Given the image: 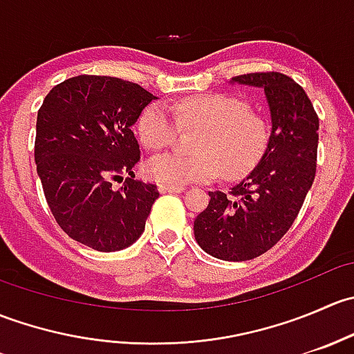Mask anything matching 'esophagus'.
<instances>
[{"label": "esophagus", "mask_w": 354, "mask_h": 354, "mask_svg": "<svg viewBox=\"0 0 354 354\" xmlns=\"http://www.w3.org/2000/svg\"><path fill=\"white\" fill-rule=\"evenodd\" d=\"M160 194H181L185 192V187H171V185H159Z\"/></svg>", "instance_id": "34e87169"}]
</instances>
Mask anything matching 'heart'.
<instances>
[{"instance_id": "b5f03b06", "label": "heart", "mask_w": 354, "mask_h": 354, "mask_svg": "<svg viewBox=\"0 0 354 354\" xmlns=\"http://www.w3.org/2000/svg\"><path fill=\"white\" fill-rule=\"evenodd\" d=\"M178 123L198 130L195 156H154L145 164L151 180L171 187L207 183L223 174L230 180L245 176L260 162L270 142L266 118L248 109L241 99L226 94H197L174 104ZM137 133L151 151L167 147L176 135V123L160 102H152L137 120Z\"/></svg>"}]
</instances>
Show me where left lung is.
Returning a JSON list of instances; mask_svg holds the SVG:
<instances>
[{"label":"left lung","mask_w":354,"mask_h":354,"mask_svg":"<svg viewBox=\"0 0 354 354\" xmlns=\"http://www.w3.org/2000/svg\"><path fill=\"white\" fill-rule=\"evenodd\" d=\"M231 84L262 88L270 142L248 176L231 188V197L209 192L194 233L209 255L245 262L272 248L295 223L315 178L319 118L305 91L283 73L240 75Z\"/></svg>","instance_id":"1"}]
</instances>
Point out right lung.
<instances>
[{
	"label": "right lung",
	"mask_w": 354,
	"mask_h": 354,
	"mask_svg": "<svg viewBox=\"0 0 354 354\" xmlns=\"http://www.w3.org/2000/svg\"><path fill=\"white\" fill-rule=\"evenodd\" d=\"M156 95L116 77L78 75L56 85L35 124V164L56 223L97 252L128 248L142 236L156 185L133 180L140 147L131 127ZM128 174L124 187L111 179Z\"/></svg>",
	"instance_id": "add662e5"
}]
</instances>
